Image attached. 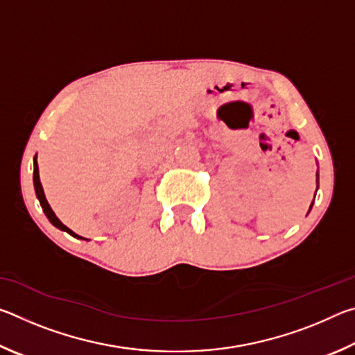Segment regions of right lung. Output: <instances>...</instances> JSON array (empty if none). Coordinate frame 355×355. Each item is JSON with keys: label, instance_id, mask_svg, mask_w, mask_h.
Instances as JSON below:
<instances>
[{"label": "right lung", "instance_id": "obj_1", "mask_svg": "<svg viewBox=\"0 0 355 355\" xmlns=\"http://www.w3.org/2000/svg\"><path fill=\"white\" fill-rule=\"evenodd\" d=\"M34 188H35V194H37V199H39L40 205H42V209H44V213L46 214L48 220H50L51 224L55 225V227H58L59 230H64V232H67L69 235L75 236V238H81V236L75 235V233L71 232L69 227H65V225L62 224V222L56 218V214L53 213L51 207L48 205V202H46V199H45V194H44V189H42V183H40V178H39V167H37V163H35V161H34Z\"/></svg>", "mask_w": 355, "mask_h": 355}]
</instances>
